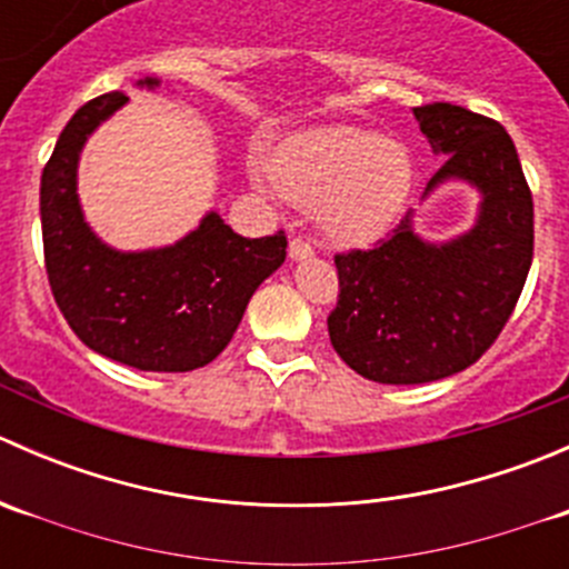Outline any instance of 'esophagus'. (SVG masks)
Returning <instances> with one entry per match:
<instances>
[{
	"mask_svg": "<svg viewBox=\"0 0 569 569\" xmlns=\"http://www.w3.org/2000/svg\"><path fill=\"white\" fill-rule=\"evenodd\" d=\"M289 256L295 258V261H300V258H311V256H313L311 242H306V239L295 237V239H291V242H289Z\"/></svg>",
	"mask_w": 569,
	"mask_h": 569,
	"instance_id": "obj_1",
	"label": "esophagus"
}]
</instances>
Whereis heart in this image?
<instances>
[{"instance_id": "1", "label": "heart", "mask_w": 569, "mask_h": 569, "mask_svg": "<svg viewBox=\"0 0 569 569\" xmlns=\"http://www.w3.org/2000/svg\"><path fill=\"white\" fill-rule=\"evenodd\" d=\"M269 173L289 200L319 206L321 231L347 244L380 239L412 187L407 148L360 126L295 134L278 148Z\"/></svg>"}]
</instances>
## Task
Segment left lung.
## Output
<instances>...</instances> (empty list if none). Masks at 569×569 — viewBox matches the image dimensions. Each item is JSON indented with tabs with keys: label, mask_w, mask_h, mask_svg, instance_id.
Returning a JSON list of instances; mask_svg holds the SVG:
<instances>
[{
	"label": "left lung",
	"mask_w": 569,
	"mask_h": 569,
	"mask_svg": "<svg viewBox=\"0 0 569 569\" xmlns=\"http://www.w3.org/2000/svg\"><path fill=\"white\" fill-rule=\"evenodd\" d=\"M443 168L432 192L462 178L481 192L476 226L429 244L401 217L371 250L336 252L338 302L327 332L338 358L386 386H421L473 366L501 336L533 256V200L512 137L455 104L412 109Z\"/></svg>",
	"instance_id": "left-lung-1"
}]
</instances>
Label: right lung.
<instances>
[{
    "label": "right lung",
    "mask_w": 569,
    "mask_h": 569,
    "mask_svg": "<svg viewBox=\"0 0 569 569\" xmlns=\"http://www.w3.org/2000/svg\"><path fill=\"white\" fill-rule=\"evenodd\" d=\"M126 101V93H104L79 107L46 162V274L57 308L84 347L140 371H192L228 347L252 291L286 261L289 242L283 231L244 239L209 211L170 248H107L79 209L77 162L90 131Z\"/></svg>",
    "instance_id": "1"
}]
</instances>
